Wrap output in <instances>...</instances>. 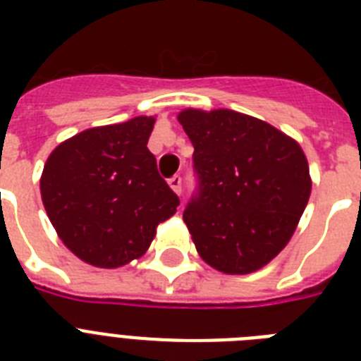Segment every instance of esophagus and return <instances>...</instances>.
I'll return each instance as SVG.
<instances>
[{
	"label": "esophagus",
	"mask_w": 361,
	"mask_h": 361,
	"mask_svg": "<svg viewBox=\"0 0 361 361\" xmlns=\"http://www.w3.org/2000/svg\"><path fill=\"white\" fill-rule=\"evenodd\" d=\"M169 185L170 189L176 192V195H181V178L180 176H172L169 180Z\"/></svg>",
	"instance_id": "esophagus-1"
}]
</instances>
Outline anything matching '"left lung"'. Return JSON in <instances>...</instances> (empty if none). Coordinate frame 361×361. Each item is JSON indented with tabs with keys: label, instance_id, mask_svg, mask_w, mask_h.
Masks as SVG:
<instances>
[{
	"label": "left lung",
	"instance_id": "1",
	"mask_svg": "<svg viewBox=\"0 0 361 361\" xmlns=\"http://www.w3.org/2000/svg\"><path fill=\"white\" fill-rule=\"evenodd\" d=\"M200 195L183 212L204 262L228 275L264 268L290 241L311 195L302 146L228 109H183Z\"/></svg>",
	"mask_w": 361,
	"mask_h": 361
}]
</instances>
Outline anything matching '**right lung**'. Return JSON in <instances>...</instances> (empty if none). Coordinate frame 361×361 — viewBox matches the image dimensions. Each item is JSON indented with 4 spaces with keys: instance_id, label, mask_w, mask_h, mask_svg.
I'll list each match as a JSON object with an SVG mask.
<instances>
[{
    "instance_id": "add662e5",
    "label": "right lung",
    "mask_w": 361,
    "mask_h": 361,
    "mask_svg": "<svg viewBox=\"0 0 361 361\" xmlns=\"http://www.w3.org/2000/svg\"><path fill=\"white\" fill-rule=\"evenodd\" d=\"M155 116L92 127L54 147L41 198L65 247L95 268H120L149 249L180 198L147 149Z\"/></svg>"
}]
</instances>
